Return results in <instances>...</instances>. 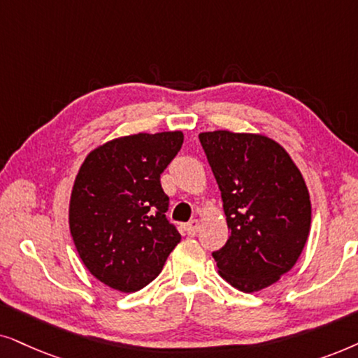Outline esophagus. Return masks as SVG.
I'll use <instances>...</instances> for the list:
<instances>
[{"label": "esophagus", "mask_w": 358, "mask_h": 358, "mask_svg": "<svg viewBox=\"0 0 358 358\" xmlns=\"http://www.w3.org/2000/svg\"><path fill=\"white\" fill-rule=\"evenodd\" d=\"M185 231H187V234L188 236H196V232L199 231V221L198 219H192V221H189L187 226H185Z\"/></svg>", "instance_id": "1"}]
</instances>
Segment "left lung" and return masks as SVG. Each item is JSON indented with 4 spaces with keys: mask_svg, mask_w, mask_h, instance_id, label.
I'll use <instances>...</instances> for the list:
<instances>
[{
    "mask_svg": "<svg viewBox=\"0 0 358 358\" xmlns=\"http://www.w3.org/2000/svg\"><path fill=\"white\" fill-rule=\"evenodd\" d=\"M221 189L231 231L213 252L217 271L244 293L276 283L296 264L311 229V199L301 171L278 142L250 132L199 134Z\"/></svg>",
    "mask_w": 358,
    "mask_h": 358,
    "instance_id": "8db88e82",
    "label": "left lung"
}]
</instances>
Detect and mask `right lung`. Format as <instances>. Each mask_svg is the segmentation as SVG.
Wrapping results in <instances>:
<instances>
[{"mask_svg": "<svg viewBox=\"0 0 358 358\" xmlns=\"http://www.w3.org/2000/svg\"><path fill=\"white\" fill-rule=\"evenodd\" d=\"M182 131L117 137L90 152L71 188L69 224L80 259L106 287L134 293L155 280L182 241L166 221L160 175Z\"/></svg>", "mask_w": 358, "mask_h": 358, "instance_id": "obj_1", "label": "right lung"}]
</instances>
